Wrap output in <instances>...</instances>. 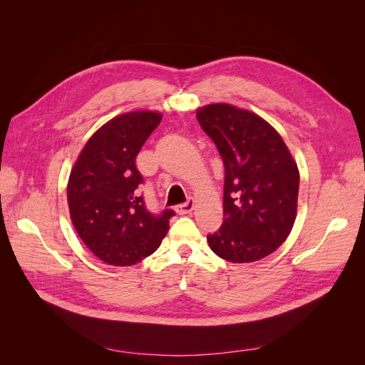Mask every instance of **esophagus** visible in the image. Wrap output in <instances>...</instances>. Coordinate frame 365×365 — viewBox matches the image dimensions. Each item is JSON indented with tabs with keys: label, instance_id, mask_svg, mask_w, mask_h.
I'll return each mask as SVG.
<instances>
[{
	"label": "esophagus",
	"instance_id": "obj_1",
	"mask_svg": "<svg viewBox=\"0 0 365 365\" xmlns=\"http://www.w3.org/2000/svg\"><path fill=\"white\" fill-rule=\"evenodd\" d=\"M193 207H195L193 200H189V201L184 202V204H178V205H176L175 210H176V213H178V215H187V213L192 212Z\"/></svg>",
	"mask_w": 365,
	"mask_h": 365
}]
</instances>
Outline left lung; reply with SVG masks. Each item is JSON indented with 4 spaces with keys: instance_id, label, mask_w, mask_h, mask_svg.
<instances>
[{
    "instance_id": "left-lung-1",
    "label": "left lung",
    "mask_w": 365,
    "mask_h": 365,
    "mask_svg": "<svg viewBox=\"0 0 365 365\" xmlns=\"http://www.w3.org/2000/svg\"><path fill=\"white\" fill-rule=\"evenodd\" d=\"M197 121L224 161V222L208 245L233 263L269 256L289 236L300 173L268 121L228 103L200 108Z\"/></svg>"
}]
</instances>
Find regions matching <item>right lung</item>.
<instances>
[{
	"label": "right lung",
	"instance_id": "1",
	"mask_svg": "<svg viewBox=\"0 0 365 365\" xmlns=\"http://www.w3.org/2000/svg\"><path fill=\"white\" fill-rule=\"evenodd\" d=\"M161 114L135 111L114 117L86 141L71 169L67 196L71 222L96 257L130 267L155 252L173 210L150 213L140 192L135 158Z\"/></svg>",
	"mask_w": 365,
	"mask_h": 365
}]
</instances>
